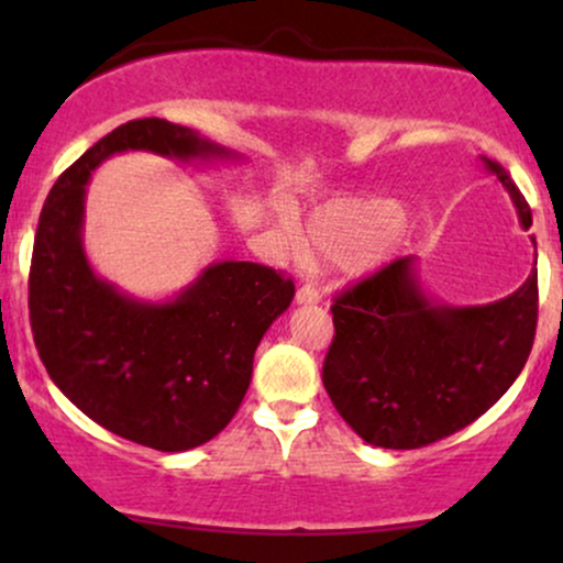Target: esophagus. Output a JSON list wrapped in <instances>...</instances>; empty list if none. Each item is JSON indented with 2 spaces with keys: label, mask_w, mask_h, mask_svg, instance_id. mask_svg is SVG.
Masks as SVG:
<instances>
[{
  "label": "esophagus",
  "mask_w": 563,
  "mask_h": 563,
  "mask_svg": "<svg viewBox=\"0 0 563 563\" xmlns=\"http://www.w3.org/2000/svg\"><path fill=\"white\" fill-rule=\"evenodd\" d=\"M320 299H322V294L314 283H303V286L296 290V301L299 303H318Z\"/></svg>",
  "instance_id": "esophagus-1"
}]
</instances>
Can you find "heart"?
<instances>
[{
    "instance_id": "b5f03b06",
    "label": "heart",
    "mask_w": 563,
    "mask_h": 563,
    "mask_svg": "<svg viewBox=\"0 0 563 563\" xmlns=\"http://www.w3.org/2000/svg\"><path fill=\"white\" fill-rule=\"evenodd\" d=\"M405 211L389 200L328 203L307 219V245L322 260L346 264L373 254L402 228Z\"/></svg>"
}]
</instances>
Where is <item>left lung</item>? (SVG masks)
I'll list each match as a JSON object with an SVG mask.
<instances>
[{"label":"left lung","mask_w":563,"mask_h":563,"mask_svg":"<svg viewBox=\"0 0 563 563\" xmlns=\"http://www.w3.org/2000/svg\"><path fill=\"white\" fill-rule=\"evenodd\" d=\"M532 211L497 161L482 158ZM335 335L322 384L339 416L373 448L416 450L466 429L519 378L538 328V269L506 299L482 307L431 301L402 256L333 299Z\"/></svg>","instance_id":"8db88e82"}]
</instances>
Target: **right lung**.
<instances>
[{"mask_svg": "<svg viewBox=\"0 0 563 563\" xmlns=\"http://www.w3.org/2000/svg\"><path fill=\"white\" fill-rule=\"evenodd\" d=\"M235 158L164 119L115 126L57 177L38 214L29 273L34 344L55 386L102 429L161 452L214 439L249 391L254 352L294 299V280L217 262L172 301H137L97 277L81 245L89 174L113 153Z\"/></svg>", "mask_w": 563, "mask_h": 563, "instance_id": "add662e5", "label": "right lung"}]
</instances>
